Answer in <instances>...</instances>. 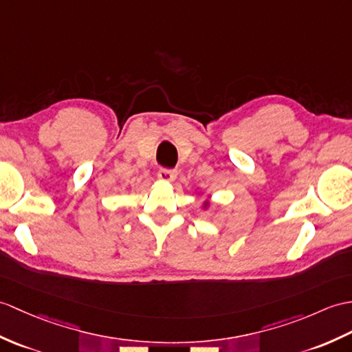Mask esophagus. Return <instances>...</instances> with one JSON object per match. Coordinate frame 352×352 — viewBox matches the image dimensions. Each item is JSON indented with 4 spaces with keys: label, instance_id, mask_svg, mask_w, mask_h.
Instances as JSON below:
<instances>
[{
    "label": "esophagus",
    "instance_id": "34e87169",
    "mask_svg": "<svg viewBox=\"0 0 352 352\" xmlns=\"http://www.w3.org/2000/svg\"><path fill=\"white\" fill-rule=\"evenodd\" d=\"M157 177H159L160 182L173 183L174 179H175V177H177V170H174V169H165V168H163V169H160V170H159Z\"/></svg>",
    "mask_w": 352,
    "mask_h": 352
}]
</instances>
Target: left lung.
<instances>
[{
  "label": "left lung",
  "mask_w": 352,
  "mask_h": 352,
  "mask_svg": "<svg viewBox=\"0 0 352 352\" xmlns=\"http://www.w3.org/2000/svg\"><path fill=\"white\" fill-rule=\"evenodd\" d=\"M210 204H211V202H210L208 199H206V201H204V202H202V208H204V210H208V207H210Z\"/></svg>",
  "instance_id": "1"
}]
</instances>
